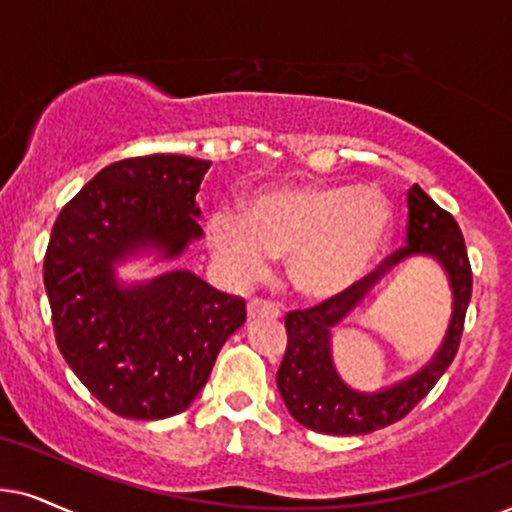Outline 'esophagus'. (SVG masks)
Here are the masks:
<instances>
[{
    "label": "esophagus",
    "instance_id": "34e87169",
    "mask_svg": "<svg viewBox=\"0 0 512 512\" xmlns=\"http://www.w3.org/2000/svg\"><path fill=\"white\" fill-rule=\"evenodd\" d=\"M281 316V311H278V306L274 302H269V299H250L248 302V318L255 320V318H278Z\"/></svg>",
    "mask_w": 512,
    "mask_h": 512
}]
</instances>
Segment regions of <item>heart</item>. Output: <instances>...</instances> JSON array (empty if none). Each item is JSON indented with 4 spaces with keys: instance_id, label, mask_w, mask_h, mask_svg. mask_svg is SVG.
<instances>
[{
    "instance_id": "1",
    "label": "heart",
    "mask_w": 512,
    "mask_h": 512,
    "mask_svg": "<svg viewBox=\"0 0 512 512\" xmlns=\"http://www.w3.org/2000/svg\"><path fill=\"white\" fill-rule=\"evenodd\" d=\"M393 208L379 189L288 185L252 196L245 215L220 208L208 220L215 260L236 281H255L290 255L304 295L327 299L363 278L391 238Z\"/></svg>"
}]
</instances>
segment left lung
<instances>
[{
	"mask_svg": "<svg viewBox=\"0 0 512 512\" xmlns=\"http://www.w3.org/2000/svg\"><path fill=\"white\" fill-rule=\"evenodd\" d=\"M407 245L384 257L370 274L325 302L285 316L283 363L276 384L283 403L299 424L327 435H363L405 419L431 393L452 365L473 295V271L459 224L419 185L407 192ZM410 254H431L446 267L455 290V313L446 344L424 371L381 394H356L336 377L329 360V327L362 301L378 278Z\"/></svg>",
	"mask_w": 512,
	"mask_h": 512,
	"instance_id": "obj_1",
	"label": "left lung"
}]
</instances>
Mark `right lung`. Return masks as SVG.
Listing matches in <instances>:
<instances>
[{
    "mask_svg": "<svg viewBox=\"0 0 512 512\" xmlns=\"http://www.w3.org/2000/svg\"><path fill=\"white\" fill-rule=\"evenodd\" d=\"M210 161L149 154L109 163L65 203L44 255L58 349L109 412L166 419L206 386L245 299L189 271L119 288L112 264L138 248L175 257L203 234L194 196Z\"/></svg>",
    "mask_w": 512,
    "mask_h": 512,
    "instance_id": "1",
    "label": "right lung"
}]
</instances>
